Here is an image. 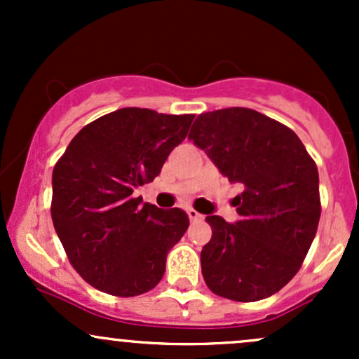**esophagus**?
Segmentation results:
<instances>
[{"label": "esophagus", "instance_id": "34e87169", "mask_svg": "<svg viewBox=\"0 0 359 359\" xmlns=\"http://www.w3.org/2000/svg\"><path fill=\"white\" fill-rule=\"evenodd\" d=\"M187 214H189V219L191 221H201V219H204V216L203 214H199L196 211V209H187Z\"/></svg>", "mask_w": 359, "mask_h": 359}]
</instances>
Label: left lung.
Wrapping results in <instances>:
<instances>
[{
    "instance_id": "left-lung-1",
    "label": "left lung",
    "mask_w": 359,
    "mask_h": 359,
    "mask_svg": "<svg viewBox=\"0 0 359 359\" xmlns=\"http://www.w3.org/2000/svg\"><path fill=\"white\" fill-rule=\"evenodd\" d=\"M189 140L229 182L240 221L208 216L212 236L201 251L209 290L257 302L285 287L302 266L320 217L316 162L290 128L248 108L203 113Z\"/></svg>"
}]
</instances>
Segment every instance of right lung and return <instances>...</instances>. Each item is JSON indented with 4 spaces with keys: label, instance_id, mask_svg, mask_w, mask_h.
<instances>
[{
    "label": "right lung",
    "instance_id": "1",
    "mask_svg": "<svg viewBox=\"0 0 359 359\" xmlns=\"http://www.w3.org/2000/svg\"><path fill=\"white\" fill-rule=\"evenodd\" d=\"M194 114L123 108L86 125L52 174V221L69 262L89 285L116 297L151 290L167 253L189 228L182 209L143 204L151 182L182 143Z\"/></svg>",
    "mask_w": 359,
    "mask_h": 359
}]
</instances>
